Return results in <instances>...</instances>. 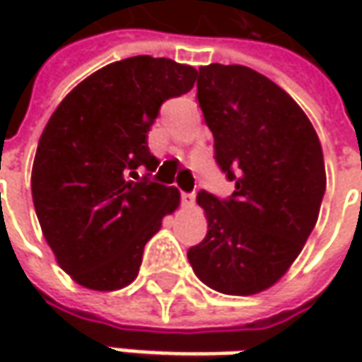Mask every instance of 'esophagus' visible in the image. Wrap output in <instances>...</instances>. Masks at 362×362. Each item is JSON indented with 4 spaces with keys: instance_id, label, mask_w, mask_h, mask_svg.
<instances>
[{
    "instance_id": "obj_1",
    "label": "esophagus",
    "mask_w": 362,
    "mask_h": 362,
    "mask_svg": "<svg viewBox=\"0 0 362 362\" xmlns=\"http://www.w3.org/2000/svg\"><path fill=\"white\" fill-rule=\"evenodd\" d=\"M181 203L185 207H193L195 205V193H181Z\"/></svg>"
}]
</instances>
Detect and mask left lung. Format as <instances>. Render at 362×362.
<instances>
[{
	"mask_svg": "<svg viewBox=\"0 0 362 362\" xmlns=\"http://www.w3.org/2000/svg\"><path fill=\"white\" fill-rule=\"evenodd\" d=\"M197 100L235 191L230 199L197 193L207 235L189 247V264L221 294H257L284 276L316 226L322 146L296 100L247 66H202Z\"/></svg>",
	"mask_w": 362,
	"mask_h": 362,
	"instance_id": "obj_1",
	"label": "left lung"
}]
</instances>
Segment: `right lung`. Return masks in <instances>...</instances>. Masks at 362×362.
Returning <instances> with one entry per match:
<instances>
[{"instance_id":"1","label":"right lung","mask_w":362,"mask_h":362,"mask_svg":"<svg viewBox=\"0 0 362 362\" xmlns=\"http://www.w3.org/2000/svg\"><path fill=\"white\" fill-rule=\"evenodd\" d=\"M195 78L187 64L134 56L82 80L49 117L32 197L58 266L76 284L98 292L131 284L146 242L179 207L177 189L148 179L159 160L146 132L160 105L191 90Z\"/></svg>"}]
</instances>
